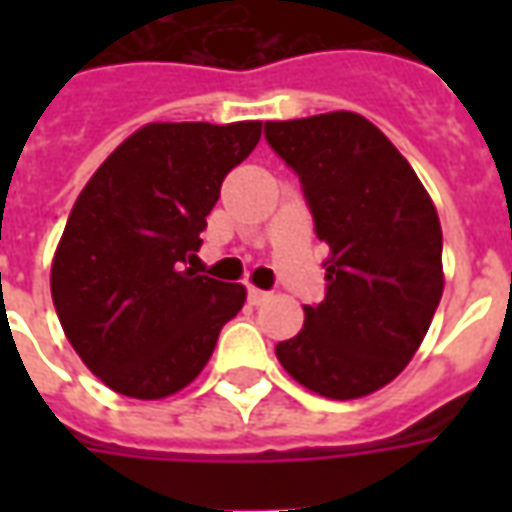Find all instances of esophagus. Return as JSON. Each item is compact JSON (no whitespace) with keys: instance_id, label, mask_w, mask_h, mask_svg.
<instances>
[{"instance_id":"obj_1","label":"esophagus","mask_w":512,"mask_h":512,"mask_svg":"<svg viewBox=\"0 0 512 512\" xmlns=\"http://www.w3.org/2000/svg\"><path fill=\"white\" fill-rule=\"evenodd\" d=\"M268 299H271V293H266V290L249 288V304H255V307H260V304H266Z\"/></svg>"}]
</instances>
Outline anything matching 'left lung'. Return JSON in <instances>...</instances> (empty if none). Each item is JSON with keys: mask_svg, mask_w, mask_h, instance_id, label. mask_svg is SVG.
I'll return each instance as SVG.
<instances>
[{"mask_svg": "<svg viewBox=\"0 0 512 512\" xmlns=\"http://www.w3.org/2000/svg\"><path fill=\"white\" fill-rule=\"evenodd\" d=\"M268 145L299 172L315 233L329 244L326 299L277 359L310 392L354 400L403 373L444 290L441 224L389 139L356 112L266 123Z\"/></svg>", "mask_w": 512, "mask_h": 512, "instance_id": "left-lung-1", "label": "left lung"}]
</instances>
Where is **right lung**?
<instances>
[{
  "label": "right lung",
  "mask_w": 512,
  "mask_h": 512,
  "mask_svg": "<svg viewBox=\"0 0 512 512\" xmlns=\"http://www.w3.org/2000/svg\"><path fill=\"white\" fill-rule=\"evenodd\" d=\"M260 134V120L147 123L73 202L51 260V299L73 351L109 389L136 400L180 392L244 307V285L186 266L222 180Z\"/></svg>",
  "instance_id": "obj_1"
}]
</instances>
